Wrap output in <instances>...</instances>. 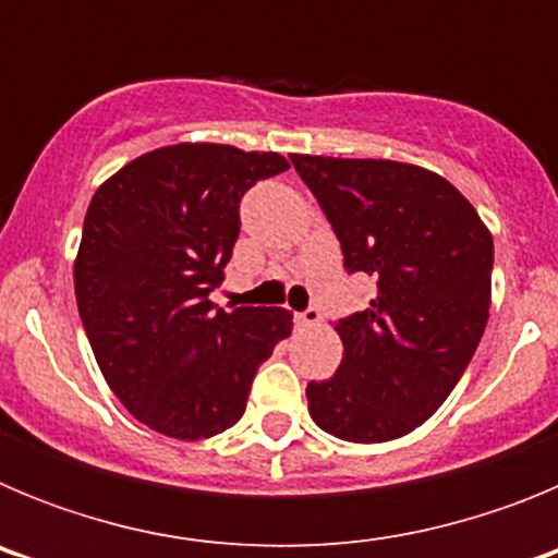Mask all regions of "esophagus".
I'll return each mask as SVG.
<instances>
[{"instance_id": "34e87169", "label": "esophagus", "mask_w": 558, "mask_h": 558, "mask_svg": "<svg viewBox=\"0 0 558 558\" xmlns=\"http://www.w3.org/2000/svg\"><path fill=\"white\" fill-rule=\"evenodd\" d=\"M295 318H299V324H304V327H318V324H322V310L307 307L304 313L295 315Z\"/></svg>"}]
</instances>
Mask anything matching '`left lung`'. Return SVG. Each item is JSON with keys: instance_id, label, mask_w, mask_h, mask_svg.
Wrapping results in <instances>:
<instances>
[{"instance_id": "obj_1", "label": "left lung", "mask_w": 558, "mask_h": 558, "mask_svg": "<svg viewBox=\"0 0 558 558\" xmlns=\"http://www.w3.org/2000/svg\"><path fill=\"white\" fill-rule=\"evenodd\" d=\"M349 274L377 282L340 318L338 372L307 386L310 416L354 445L408 436L441 408L489 322L495 245L475 206L425 167L293 153Z\"/></svg>"}]
</instances>
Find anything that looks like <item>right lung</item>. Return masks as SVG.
Segmentation results:
<instances>
[{
	"label": "right lung",
	"mask_w": 558,
	"mask_h": 558,
	"mask_svg": "<svg viewBox=\"0 0 558 558\" xmlns=\"http://www.w3.org/2000/svg\"><path fill=\"white\" fill-rule=\"evenodd\" d=\"M288 167L279 153L181 142L128 161L88 204L81 322L108 388L150 430L181 441L229 430L256 368L293 329L282 307L209 299L240 234V201Z\"/></svg>",
	"instance_id": "1"
}]
</instances>
